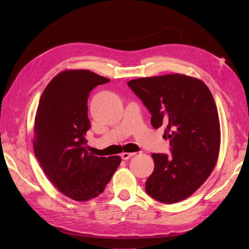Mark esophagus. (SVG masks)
<instances>
[{
  "label": "esophagus",
  "mask_w": 249,
  "mask_h": 249,
  "mask_svg": "<svg viewBox=\"0 0 249 249\" xmlns=\"http://www.w3.org/2000/svg\"><path fill=\"white\" fill-rule=\"evenodd\" d=\"M135 155H136V153H123L120 157H122L123 160H129L131 157H133Z\"/></svg>",
  "instance_id": "obj_1"
}]
</instances>
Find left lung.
<instances>
[{
    "instance_id": "obj_1",
    "label": "left lung",
    "mask_w": 249,
    "mask_h": 249,
    "mask_svg": "<svg viewBox=\"0 0 249 249\" xmlns=\"http://www.w3.org/2000/svg\"><path fill=\"white\" fill-rule=\"evenodd\" d=\"M152 114L155 129L164 126L170 155L152 154L155 169L145 191L163 203L189 197L213 171L220 148V124L214 97L202 81L180 73L127 82Z\"/></svg>"
}]
</instances>
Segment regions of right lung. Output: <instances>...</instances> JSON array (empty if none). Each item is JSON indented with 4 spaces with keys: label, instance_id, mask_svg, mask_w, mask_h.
<instances>
[{
    "label": "right lung",
    "instance_id": "add662e5",
    "mask_svg": "<svg viewBox=\"0 0 249 249\" xmlns=\"http://www.w3.org/2000/svg\"><path fill=\"white\" fill-rule=\"evenodd\" d=\"M109 81L87 70L62 71L43 90L37 108L35 156L50 182L77 201L101 194L122 162L119 156L96 157L86 146L88 96Z\"/></svg>",
    "mask_w": 249,
    "mask_h": 249
}]
</instances>
